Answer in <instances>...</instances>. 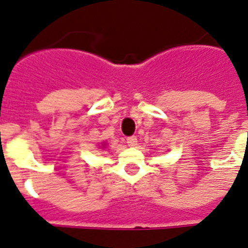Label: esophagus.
Segmentation results:
<instances>
[{"label":"esophagus","mask_w":248,"mask_h":248,"mask_svg":"<svg viewBox=\"0 0 248 248\" xmlns=\"http://www.w3.org/2000/svg\"><path fill=\"white\" fill-rule=\"evenodd\" d=\"M127 145L131 147H135L137 145V137L136 136H130L127 137Z\"/></svg>","instance_id":"esophagus-1"}]
</instances>
